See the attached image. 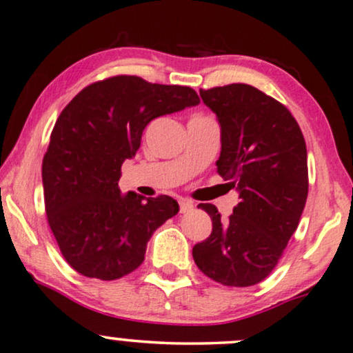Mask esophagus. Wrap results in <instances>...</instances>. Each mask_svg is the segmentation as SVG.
Wrapping results in <instances>:
<instances>
[{
    "mask_svg": "<svg viewBox=\"0 0 353 353\" xmlns=\"http://www.w3.org/2000/svg\"><path fill=\"white\" fill-rule=\"evenodd\" d=\"M179 210H181V213L192 212V210H194V202H192V200H189V199H181L179 200Z\"/></svg>",
    "mask_w": 353,
    "mask_h": 353,
    "instance_id": "obj_1",
    "label": "esophagus"
}]
</instances>
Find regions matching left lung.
Segmentation results:
<instances>
[{
    "instance_id": "left-lung-1",
    "label": "left lung",
    "mask_w": 353,
    "mask_h": 353,
    "mask_svg": "<svg viewBox=\"0 0 353 353\" xmlns=\"http://www.w3.org/2000/svg\"><path fill=\"white\" fill-rule=\"evenodd\" d=\"M216 114V171L239 192L233 215L200 203L212 234L192 249L205 275L226 287H251L275 269L300 223L307 197V154L300 125L274 97L249 84L200 89Z\"/></svg>"
}]
</instances>
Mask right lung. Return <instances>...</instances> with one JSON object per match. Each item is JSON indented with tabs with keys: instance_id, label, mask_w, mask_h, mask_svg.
Returning <instances> with one entry per match:
<instances>
[{
	"instance_id": "1",
	"label": "right lung",
	"mask_w": 353,
	"mask_h": 353,
	"mask_svg": "<svg viewBox=\"0 0 353 353\" xmlns=\"http://www.w3.org/2000/svg\"><path fill=\"white\" fill-rule=\"evenodd\" d=\"M199 102L192 88L122 74L89 84L61 110L42 182L48 225L74 270L115 280L145 261L151 234L179 205L169 195H122L120 168L135 156L151 120Z\"/></svg>"
}]
</instances>
